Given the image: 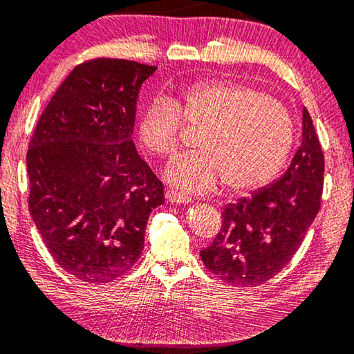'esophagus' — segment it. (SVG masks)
I'll use <instances>...</instances> for the list:
<instances>
[{
    "instance_id": "34e87169",
    "label": "esophagus",
    "mask_w": 354,
    "mask_h": 354,
    "mask_svg": "<svg viewBox=\"0 0 354 354\" xmlns=\"http://www.w3.org/2000/svg\"><path fill=\"white\" fill-rule=\"evenodd\" d=\"M166 199L169 202H174V204H189L191 198L183 193H178V191L169 189L166 191Z\"/></svg>"
}]
</instances>
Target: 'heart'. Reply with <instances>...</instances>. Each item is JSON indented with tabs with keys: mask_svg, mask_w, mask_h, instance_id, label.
<instances>
[{
	"mask_svg": "<svg viewBox=\"0 0 354 354\" xmlns=\"http://www.w3.org/2000/svg\"><path fill=\"white\" fill-rule=\"evenodd\" d=\"M183 125L201 130L193 155L167 166L166 178L191 193L219 183L234 193H252L276 177L292 152L295 125L287 106L256 86L205 80L169 98L149 103L139 119V141L150 153L172 156Z\"/></svg>",
	"mask_w": 354,
	"mask_h": 354,
	"instance_id": "heart-1",
	"label": "heart"
}]
</instances>
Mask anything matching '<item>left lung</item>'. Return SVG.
<instances>
[{"label": "left lung", "mask_w": 354, "mask_h": 354, "mask_svg": "<svg viewBox=\"0 0 354 354\" xmlns=\"http://www.w3.org/2000/svg\"><path fill=\"white\" fill-rule=\"evenodd\" d=\"M324 156L308 109L303 141L276 183L229 204L212 245L202 249L207 270L239 287L270 281L290 262L322 205Z\"/></svg>", "instance_id": "obj_1"}]
</instances>
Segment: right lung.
Returning a JSON list of instances; mask_svg holds the SVG:
<instances>
[{
  "label": "right lung",
  "instance_id": "1",
  "mask_svg": "<svg viewBox=\"0 0 354 354\" xmlns=\"http://www.w3.org/2000/svg\"><path fill=\"white\" fill-rule=\"evenodd\" d=\"M156 71L95 57L62 81L26 153L30 212L56 263L77 279L111 282L141 257L165 187L131 141L141 84Z\"/></svg>",
  "mask_w": 354,
  "mask_h": 354
}]
</instances>
